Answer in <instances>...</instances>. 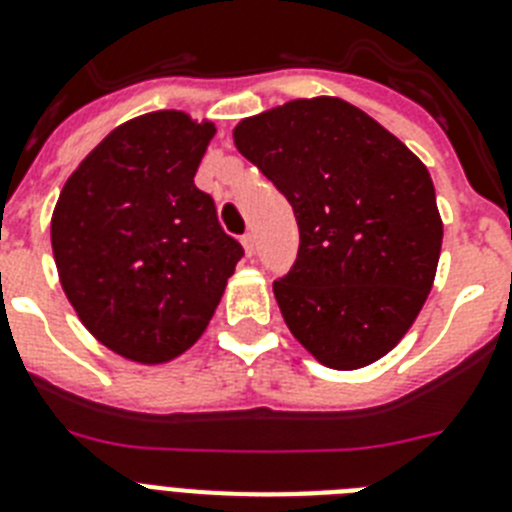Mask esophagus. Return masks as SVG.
<instances>
[{"label":"esophagus","mask_w":512,"mask_h":512,"mask_svg":"<svg viewBox=\"0 0 512 512\" xmlns=\"http://www.w3.org/2000/svg\"><path fill=\"white\" fill-rule=\"evenodd\" d=\"M242 247H244V255H247V257L255 255V234H244L242 236Z\"/></svg>","instance_id":"obj_1"}]
</instances>
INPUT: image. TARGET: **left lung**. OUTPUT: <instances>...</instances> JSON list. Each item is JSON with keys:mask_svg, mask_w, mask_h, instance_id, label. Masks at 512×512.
I'll list each match as a JSON object with an SVG mask.
<instances>
[{"mask_svg": "<svg viewBox=\"0 0 512 512\" xmlns=\"http://www.w3.org/2000/svg\"><path fill=\"white\" fill-rule=\"evenodd\" d=\"M234 143L294 208L299 252L273 283L317 362L359 369L406 336L437 273L442 221L427 166L341 98L242 119Z\"/></svg>", "mask_w": 512, "mask_h": 512, "instance_id": "8db88e82", "label": "left lung"}]
</instances>
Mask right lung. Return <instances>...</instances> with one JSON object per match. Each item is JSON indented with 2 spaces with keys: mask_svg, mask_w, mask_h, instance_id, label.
Returning a JSON list of instances; mask_svg holds the SVG:
<instances>
[{
  "mask_svg": "<svg viewBox=\"0 0 512 512\" xmlns=\"http://www.w3.org/2000/svg\"><path fill=\"white\" fill-rule=\"evenodd\" d=\"M213 122L153 111L119 124L72 171L51 216L62 289L124 359L163 364L208 328L244 249L195 174Z\"/></svg>",
  "mask_w": 512,
  "mask_h": 512,
  "instance_id": "1",
  "label": "right lung"
}]
</instances>
